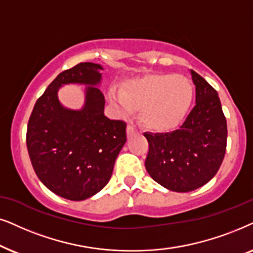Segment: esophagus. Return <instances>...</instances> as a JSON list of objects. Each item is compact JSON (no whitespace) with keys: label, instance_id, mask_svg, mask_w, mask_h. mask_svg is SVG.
<instances>
[{"label":"esophagus","instance_id":"esophagus-1","mask_svg":"<svg viewBox=\"0 0 253 253\" xmlns=\"http://www.w3.org/2000/svg\"><path fill=\"white\" fill-rule=\"evenodd\" d=\"M126 130H127V135H128V136H132L133 134H135L137 132L135 127L130 126V125H128V126H127V129Z\"/></svg>","mask_w":253,"mask_h":253}]
</instances>
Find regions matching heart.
<instances>
[{
	"label": "heart",
	"mask_w": 253,
	"mask_h": 253,
	"mask_svg": "<svg viewBox=\"0 0 253 253\" xmlns=\"http://www.w3.org/2000/svg\"><path fill=\"white\" fill-rule=\"evenodd\" d=\"M110 97L125 113L139 109L148 128L168 132L179 126L190 112L194 86L184 75L155 74L129 81L121 90H112Z\"/></svg>",
	"instance_id": "b5f03b06"
}]
</instances>
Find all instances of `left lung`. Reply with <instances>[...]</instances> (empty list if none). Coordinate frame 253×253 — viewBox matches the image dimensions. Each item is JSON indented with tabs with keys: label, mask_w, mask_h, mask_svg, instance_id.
<instances>
[{
	"label": "left lung",
	"mask_w": 253,
	"mask_h": 253,
	"mask_svg": "<svg viewBox=\"0 0 253 253\" xmlns=\"http://www.w3.org/2000/svg\"><path fill=\"white\" fill-rule=\"evenodd\" d=\"M195 106L179 129L144 133L149 143L146 169L173 192H190L208 183L220 169L227 148V120L216 90L191 70Z\"/></svg>",
	"instance_id": "1"
}]
</instances>
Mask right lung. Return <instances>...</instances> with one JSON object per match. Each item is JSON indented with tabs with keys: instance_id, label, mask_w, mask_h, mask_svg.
<instances>
[{
	"instance_id": "obj_1",
	"label": "right lung",
	"mask_w": 253,
	"mask_h": 253,
	"mask_svg": "<svg viewBox=\"0 0 253 253\" xmlns=\"http://www.w3.org/2000/svg\"><path fill=\"white\" fill-rule=\"evenodd\" d=\"M103 67L81 62L60 73L33 107L26 146L40 181L68 200L92 197L109 183L114 162L126 142V123L104 116L105 98L96 87ZM89 85L81 110L63 108L57 91L65 84Z\"/></svg>"
}]
</instances>
